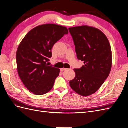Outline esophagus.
Masks as SVG:
<instances>
[{"mask_svg":"<svg viewBox=\"0 0 128 128\" xmlns=\"http://www.w3.org/2000/svg\"><path fill=\"white\" fill-rule=\"evenodd\" d=\"M67 69H66V68H63L61 69V72H63V71H64V70H67Z\"/></svg>","mask_w":128,"mask_h":128,"instance_id":"obj_1","label":"esophagus"}]
</instances>
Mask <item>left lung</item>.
<instances>
[{
    "label": "left lung",
    "instance_id": "obj_1",
    "mask_svg": "<svg viewBox=\"0 0 128 128\" xmlns=\"http://www.w3.org/2000/svg\"><path fill=\"white\" fill-rule=\"evenodd\" d=\"M75 45L77 59L84 62L74 69L75 78L69 82L72 90L82 96L97 91L110 72L112 64L110 42L102 32L87 26L68 29Z\"/></svg>",
    "mask_w": 128,
    "mask_h": 128
}]
</instances>
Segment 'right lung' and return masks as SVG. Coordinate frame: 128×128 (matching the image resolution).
<instances>
[{"mask_svg": "<svg viewBox=\"0 0 128 128\" xmlns=\"http://www.w3.org/2000/svg\"><path fill=\"white\" fill-rule=\"evenodd\" d=\"M68 34V29L55 24L37 26L27 34L16 55L18 75L25 86L36 95L47 94L53 87L60 69L49 66L53 45Z\"/></svg>", "mask_w": 128, "mask_h": 128, "instance_id": "right-lung-1", "label": "right lung"}]
</instances>
